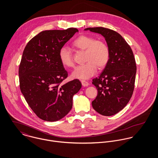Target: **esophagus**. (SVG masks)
<instances>
[{"mask_svg":"<svg viewBox=\"0 0 158 158\" xmlns=\"http://www.w3.org/2000/svg\"><path fill=\"white\" fill-rule=\"evenodd\" d=\"M81 83L84 87H87L89 85V83L85 81H81Z\"/></svg>","mask_w":158,"mask_h":158,"instance_id":"34e87169","label":"esophagus"}]
</instances>
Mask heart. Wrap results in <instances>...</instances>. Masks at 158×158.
I'll return each instance as SVG.
<instances>
[{
	"label": "heart",
	"instance_id": "obj_1",
	"mask_svg": "<svg viewBox=\"0 0 158 158\" xmlns=\"http://www.w3.org/2000/svg\"><path fill=\"white\" fill-rule=\"evenodd\" d=\"M73 46L81 51H85L84 64L76 68L71 73V77L80 80L88 79L96 73L97 67L101 69L108 63L109 59V49L107 44L102 41L96 40L93 36L82 35L73 42ZM60 63L64 67L71 68L74 62L69 48L65 46L61 47L59 52Z\"/></svg>",
	"mask_w": 158,
	"mask_h": 158
}]
</instances>
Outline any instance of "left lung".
<instances>
[{
	"mask_svg": "<svg viewBox=\"0 0 158 158\" xmlns=\"http://www.w3.org/2000/svg\"><path fill=\"white\" fill-rule=\"evenodd\" d=\"M84 31L101 34L107 43L110 56L108 63L92 84L98 95L92 102L99 114L114 115L129 101L134 89L136 64L132 51L117 32L104 27H89Z\"/></svg>",
	"mask_w": 158,
	"mask_h": 158,
	"instance_id": "8db88e82",
	"label": "left lung"
}]
</instances>
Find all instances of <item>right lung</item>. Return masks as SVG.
I'll return each instance as SVG.
<instances>
[{"label": "right lung", "instance_id": "obj_1", "mask_svg": "<svg viewBox=\"0 0 158 158\" xmlns=\"http://www.w3.org/2000/svg\"><path fill=\"white\" fill-rule=\"evenodd\" d=\"M79 31H44L27 44L19 68L21 93L41 120L56 122L71 110L73 98L82 87L78 79L62 83L68 73L60 63L61 47Z\"/></svg>", "mask_w": 158, "mask_h": 158}]
</instances>
